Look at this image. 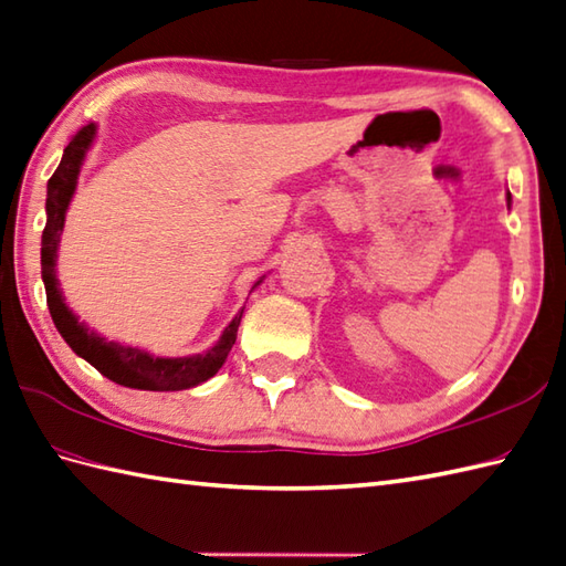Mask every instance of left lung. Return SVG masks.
<instances>
[{
    "mask_svg": "<svg viewBox=\"0 0 566 566\" xmlns=\"http://www.w3.org/2000/svg\"><path fill=\"white\" fill-rule=\"evenodd\" d=\"M506 201H512V195H506Z\"/></svg>",
    "mask_w": 566,
    "mask_h": 566,
    "instance_id": "1",
    "label": "left lung"
}]
</instances>
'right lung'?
<instances>
[{
	"mask_svg": "<svg viewBox=\"0 0 566 566\" xmlns=\"http://www.w3.org/2000/svg\"><path fill=\"white\" fill-rule=\"evenodd\" d=\"M95 139V124H86L76 132V136L64 148V156L57 165V170L48 182V223L43 230V247H40V264H43V283L48 293V307L52 314V322L57 326L62 338L69 343L78 357H84L103 377L119 384V387L129 389H144V391H182L191 389L197 384L211 379L216 371L223 367L228 360V353L235 346L238 326L242 319V312L232 319L223 336L218 338L213 348L199 355L187 357H156L146 350L122 346L115 340H105L103 336L91 331L78 316L66 307V302L60 291L57 281V247L64 230V216L76 191V179L84 165L86 150ZM261 281L254 283V287ZM252 287V291H254Z\"/></svg>",
	"mask_w": 566,
	"mask_h": 566,
	"instance_id": "add662e5",
	"label": "right lung"
}]
</instances>
